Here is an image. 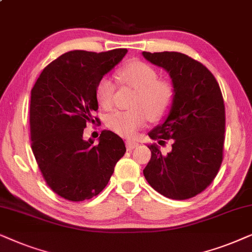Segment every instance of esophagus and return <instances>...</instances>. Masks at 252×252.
<instances>
[{"mask_svg": "<svg viewBox=\"0 0 252 252\" xmlns=\"http://www.w3.org/2000/svg\"><path fill=\"white\" fill-rule=\"evenodd\" d=\"M126 149H128V150H133V149H136V147L138 146L139 144L135 142V140H126Z\"/></svg>", "mask_w": 252, "mask_h": 252, "instance_id": "esophagus-1", "label": "esophagus"}]
</instances>
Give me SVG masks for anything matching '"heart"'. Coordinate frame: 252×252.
Segmentation results:
<instances>
[{
    "label": "heart",
    "mask_w": 252,
    "mask_h": 252,
    "mask_svg": "<svg viewBox=\"0 0 252 252\" xmlns=\"http://www.w3.org/2000/svg\"><path fill=\"white\" fill-rule=\"evenodd\" d=\"M121 84L136 89L131 99L132 108L114 110L105 117V123L112 131L123 137H132L145 126L147 117L161 120L169 113L174 102L175 91L167 80L158 79L157 70L142 61H131L117 70ZM116 84L108 76H103L95 85V99L105 109L112 107Z\"/></svg>",
    "instance_id": "b5f03b06"
}]
</instances>
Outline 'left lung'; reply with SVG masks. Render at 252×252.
<instances>
[{
	"label": "left lung",
	"instance_id": "1",
	"mask_svg": "<svg viewBox=\"0 0 252 252\" xmlns=\"http://www.w3.org/2000/svg\"><path fill=\"white\" fill-rule=\"evenodd\" d=\"M142 54L168 72L175 91L169 113L149 132L160 145L173 139L172 151L163 156L157 144L147 145L152 156L144 176L167 198H191L212 183L222 162L226 119L219 84L205 65L186 54Z\"/></svg>",
	"mask_w": 252,
	"mask_h": 252
}]
</instances>
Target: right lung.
Masks as SVG:
<instances>
[{
  "label": "right lung",
  "instance_id": "obj_1",
  "mask_svg": "<svg viewBox=\"0 0 252 252\" xmlns=\"http://www.w3.org/2000/svg\"><path fill=\"white\" fill-rule=\"evenodd\" d=\"M126 53L71 50L49 63L33 86L32 151L43 179L62 198L83 202L99 194L126 153L122 138L113 131L103 130L96 145L84 140L83 132L98 110L96 83Z\"/></svg>",
  "mask_w": 252,
  "mask_h": 252
}]
</instances>
